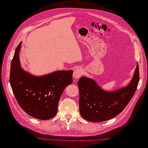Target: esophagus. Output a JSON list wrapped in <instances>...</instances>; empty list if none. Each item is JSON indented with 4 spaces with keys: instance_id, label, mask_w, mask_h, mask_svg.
<instances>
[{
    "instance_id": "esophagus-1",
    "label": "esophagus",
    "mask_w": 148,
    "mask_h": 148,
    "mask_svg": "<svg viewBox=\"0 0 148 148\" xmlns=\"http://www.w3.org/2000/svg\"><path fill=\"white\" fill-rule=\"evenodd\" d=\"M83 74V69L81 68L77 67L74 71L73 77L74 79H78V78H79L81 76H82Z\"/></svg>"
}]
</instances>
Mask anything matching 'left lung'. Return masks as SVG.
<instances>
[{
    "instance_id": "left-lung-1",
    "label": "left lung",
    "mask_w": 148,
    "mask_h": 148,
    "mask_svg": "<svg viewBox=\"0 0 148 148\" xmlns=\"http://www.w3.org/2000/svg\"><path fill=\"white\" fill-rule=\"evenodd\" d=\"M139 81L138 64L129 84L112 92L103 90L92 78L81 77L77 82L81 116L92 122L104 121L114 118L129 103L136 92Z\"/></svg>"
}]
</instances>
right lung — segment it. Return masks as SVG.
Segmentation results:
<instances>
[{"label": "right lung", "mask_w": 148, "mask_h": 148, "mask_svg": "<svg viewBox=\"0 0 148 148\" xmlns=\"http://www.w3.org/2000/svg\"><path fill=\"white\" fill-rule=\"evenodd\" d=\"M22 41L15 50L10 70V84L18 104L32 117L46 120L56 116L65 88L72 83L73 71H57L43 76L30 74L21 67Z\"/></svg>", "instance_id": "add662e5"}]
</instances>
